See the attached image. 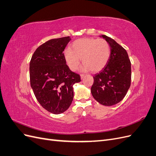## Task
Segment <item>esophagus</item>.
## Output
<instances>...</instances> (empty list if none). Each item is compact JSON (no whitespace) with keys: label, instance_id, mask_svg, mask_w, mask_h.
<instances>
[{"label":"esophagus","instance_id":"obj_1","mask_svg":"<svg viewBox=\"0 0 156 156\" xmlns=\"http://www.w3.org/2000/svg\"><path fill=\"white\" fill-rule=\"evenodd\" d=\"M84 76H85V75H84V74H81V78L82 79L84 77Z\"/></svg>","mask_w":156,"mask_h":156}]
</instances>
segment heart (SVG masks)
Returning <instances> with one entry per match:
<instances>
[{"instance_id":"obj_1","label":"heart","mask_w":156,"mask_h":156,"mask_svg":"<svg viewBox=\"0 0 156 156\" xmlns=\"http://www.w3.org/2000/svg\"><path fill=\"white\" fill-rule=\"evenodd\" d=\"M111 49L108 42L104 39L84 37L75 40L64 52V58L68 67L76 70L80 64V59L83 64L81 70L93 72L101 71L107 65L110 58Z\"/></svg>"}]
</instances>
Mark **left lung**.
<instances>
[{
	"label": "left lung",
	"mask_w": 156,
	"mask_h": 156,
	"mask_svg": "<svg viewBox=\"0 0 156 156\" xmlns=\"http://www.w3.org/2000/svg\"><path fill=\"white\" fill-rule=\"evenodd\" d=\"M109 44L110 58L107 65L94 75L92 95L105 106L114 105L123 100L131 85V62L127 51L105 35L101 36Z\"/></svg>",
	"instance_id": "1"
}]
</instances>
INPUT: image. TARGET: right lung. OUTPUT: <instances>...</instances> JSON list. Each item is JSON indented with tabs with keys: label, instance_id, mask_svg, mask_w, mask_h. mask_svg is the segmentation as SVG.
<instances>
[{
	"label": "right lung",
	"instance_id": "add662e5",
	"mask_svg": "<svg viewBox=\"0 0 156 156\" xmlns=\"http://www.w3.org/2000/svg\"><path fill=\"white\" fill-rule=\"evenodd\" d=\"M69 36L52 39L38 47L30 62V86L40 104L55 115L66 111L73 99L75 83L81 81L77 73L66 64L63 51Z\"/></svg>",
	"mask_w": 156,
	"mask_h": 156
}]
</instances>
